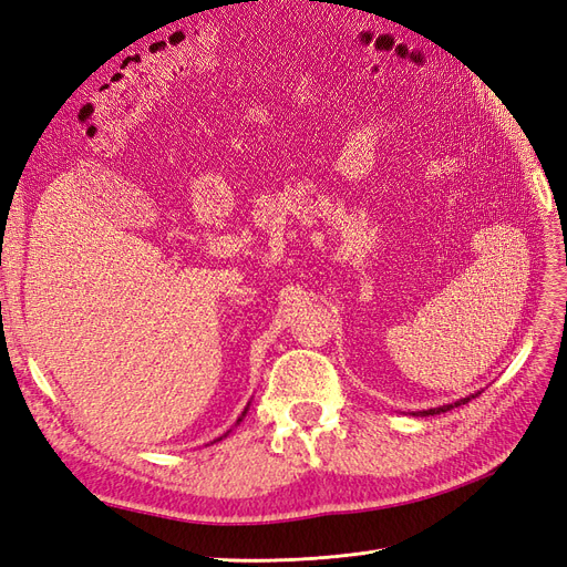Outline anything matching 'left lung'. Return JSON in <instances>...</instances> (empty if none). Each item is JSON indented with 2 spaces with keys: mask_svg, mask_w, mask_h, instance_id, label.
<instances>
[{
  "mask_svg": "<svg viewBox=\"0 0 567 567\" xmlns=\"http://www.w3.org/2000/svg\"><path fill=\"white\" fill-rule=\"evenodd\" d=\"M473 398V394H471ZM471 398H463V400H458V402H454V404H444V406H437V409H427V411H419V414H423V416H433V414H440V411H450V409H454V406H461V404H466Z\"/></svg>",
  "mask_w": 567,
  "mask_h": 567,
  "instance_id": "8db88e82",
  "label": "left lung"
}]
</instances>
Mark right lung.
I'll use <instances>...</instances> for the list:
<instances>
[{
  "label": "right lung",
  "instance_id": "obj_1",
  "mask_svg": "<svg viewBox=\"0 0 567 567\" xmlns=\"http://www.w3.org/2000/svg\"><path fill=\"white\" fill-rule=\"evenodd\" d=\"M246 411H248V406L244 409V414H241V416H238V421H236V423H241V421H244V416H246ZM219 440H221V437H219Z\"/></svg>",
  "mask_w": 567,
  "mask_h": 567
}]
</instances>
